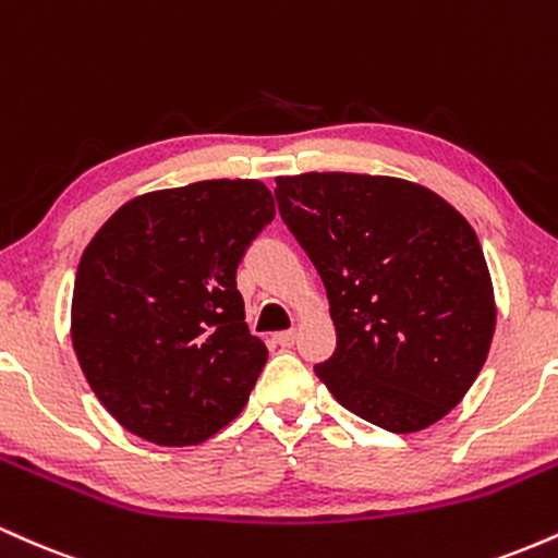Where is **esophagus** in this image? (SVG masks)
<instances>
[{
	"label": "esophagus",
	"instance_id": "obj_1",
	"mask_svg": "<svg viewBox=\"0 0 558 558\" xmlns=\"http://www.w3.org/2000/svg\"><path fill=\"white\" fill-rule=\"evenodd\" d=\"M275 343L280 345V349H291L293 343H296V330H283V332H275L272 338Z\"/></svg>",
	"mask_w": 558,
	"mask_h": 558
}]
</instances>
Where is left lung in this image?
<instances>
[{"label":"left lung","mask_w":558,"mask_h":558,"mask_svg":"<svg viewBox=\"0 0 558 558\" xmlns=\"http://www.w3.org/2000/svg\"><path fill=\"white\" fill-rule=\"evenodd\" d=\"M275 183L336 325V351L317 377L383 430L435 425L472 388L496 332L475 230L444 196L403 178L301 172Z\"/></svg>","instance_id":"left-lung-1"}]
</instances>
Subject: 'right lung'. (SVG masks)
<instances>
[{
  "label": "right lung",
  "instance_id": "obj_1",
  "mask_svg": "<svg viewBox=\"0 0 558 558\" xmlns=\"http://www.w3.org/2000/svg\"><path fill=\"white\" fill-rule=\"evenodd\" d=\"M272 217L265 183L220 178L131 198L88 241L70 336L128 433L196 446L246 407L267 345L243 323L235 270Z\"/></svg>",
  "mask_w": 558,
  "mask_h": 558
}]
</instances>
